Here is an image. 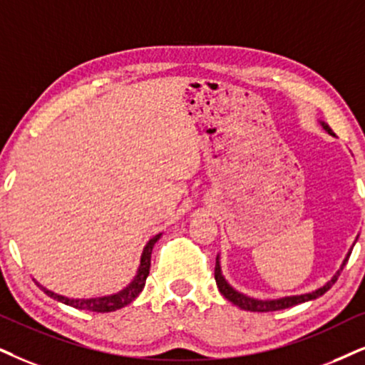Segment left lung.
<instances>
[{"mask_svg": "<svg viewBox=\"0 0 365 365\" xmlns=\"http://www.w3.org/2000/svg\"><path fill=\"white\" fill-rule=\"evenodd\" d=\"M320 126L325 129L327 133L331 136H335L334 133H331L330 126L324 121H320ZM357 241V239H355ZM350 252H352V249L347 252V256H345V259L342 261V264H340V269L336 271V273L331 276L330 281H327V283L322 286V288L315 289V292H310V293H305V294H293V297H283V298H274V299H259V298H252V297H247V294H244L241 292H237V289H234L232 286L227 283V279L224 278L222 274V269H220V261H219V256H217L215 259V283H217V288H219V292L224 294L225 298L229 299V302H232L234 305L241 308V310H247V312H276V310H284V308H289V307H294V305H299V303H305V302H312V299H315L318 297H322V294H325L329 289L334 286V283L336 281V278L340 276V271L344 269V266L347 264L349 257H350Z\"/></svg>", "mask_w": 365, "mask_h": 365, "instance_id": "left-lung-1", "label": "left lung"}]
</instances>
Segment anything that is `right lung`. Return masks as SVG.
<instances>
[{
	"label": "right lung",
	"mask_w": 365,
	"mask_h": 365,
	"mask_svg": "<svg viewBox=\"0 0 365 365\" xmlns=\"http://www.w3.org/2000/svg\"><path fill=\"white\" fill-rule=\"evenodd\" d=\"M161 237V232L156 234L155 237H151L148 242H146L145 249H143V255L140 259V266H138L136 276L133 278L131 283H129L126 288H123L121 292L114 293V294H108V297H98V298H67L62 297V294L50 292V289L41 286L38 281H35L38 284L40 289H43V293H47L50 298L57 299V302L63 303V305L73 307L77 310H89V312H96V313H108V312H116L119 308L129 305V303L135 299L138 294L143 292L145 288L146 278L150 274V266H151V251H153V246L156 241Z\"/></svg>",
	"instance_id": "add662e5"
}]
</instances>
